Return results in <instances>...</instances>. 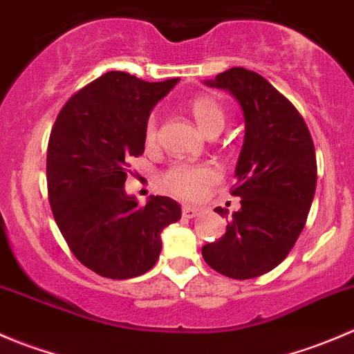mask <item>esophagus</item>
<instances>
[{
    "label": "esophagus",
    "mask_w": 354,
    "mask_h": 354,
    "mask_svg": "<svg viewBox=\"0 0 354 354\" xmlns=\"http://www.w3.org/2000/svg\"><path fill=\"white\" fill-rule=\"evenodd\" d=\"M202 212H203V209H200V207H192V205L181 207V214H183V217H187V219H194V217H198Z\"/></svg>",
    "instance_id": "esophagus-1"
}]
</instances>
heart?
Here are the masks:
<instances>
[{
  "instance_id": "b5f03b06",
  "label": "heart",
  "mask_w": 354,
  "mask_h": 354,
  "mask_svg": "<svg viewBox=\"0 0 354 354\" xmlns=\"http://www.w3.org/2000/svg\"><path fill=\"white\" fill-rule=\"evenodd\" d=\"M190 111L200 130L205 135L219 133L226 124V114L223 106L209 95H200L190 102ZM159 133V123L156 114H151L145 121V142L154 145ZM219 171L210 164H187L178 162L166 171L162 181L167 192L185 200H197L207 192V188L217 181Z\"/></svg>"
}]
</instances>
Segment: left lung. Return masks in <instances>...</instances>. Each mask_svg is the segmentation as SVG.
<instances>
[{"label": "left lung", "mask_w": 354, "mask_h": 354, "mask_svg": "<svg viewBox=\"0 0 354 354\" xmlns=\"http://www.w3.org/2000/svg\"><path fill=\"white\" fill-rule=\"evenodd\" d=\"M205 84L240 102L245 142L231 190L241 209L202 255L223 276L252 279L279 266L305 227L317 185L315 147L298 109L262 75L238 66ZM214 210L227 216L223 207Z\"/></svg>", "instance_id": "8db88e82"}]
</instances>
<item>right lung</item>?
I'll return each mask as SVG.
<instances>
[{
  "label": "right lung",
  "mask_w": 354,
  "mask_h": 354,
  "mask_svg": "<svg viewBox=\"0 0 354 354\" xmlns=\"http://www.w3.org/2000/svg\"><path fill=\"white\" fill-rule=\"evenodd\" d=\"M180 78L145 82L108 71L71 95L48 144V195L71 253L95 274L130 279L159 259L160 233L181 217L180 203L127 195L130 157L145 151V121Z\"/></svg>",
  "instance_id": "obj_1"
}]
</instances>
